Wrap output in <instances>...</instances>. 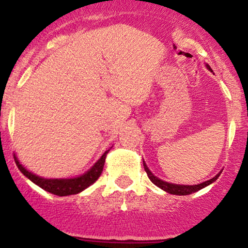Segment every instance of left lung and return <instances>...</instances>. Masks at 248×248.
Instances as JSON below:
<instances>
[{
  "label": "left lung",
  "mask_w": 248,
  "mask_h": 248,
  "mask_svg": "<svg viewBox=\"0 0 248 248\" xmlns=\"http://www.w3.org/2000/svg\"><path fill=\"white\" fill-rule=\"evenodd\" d=\"M207 69L211 70V67L207 65ZM143 167H144V170H146L148 177H149L150 181H152L155 186L161 187V189L164 190V191L171 193V195H178V196H186V195H190V193H192V192L198 191V190L203 189V187L207 186L209 184L213 183V182H215L216 179L219 177V175H220V173H218L217 176H215L213 178L209 179V181L203 182V183H201V184H196V186H178V184H171V183H168V182L162 181V179H158L156 176H154L153 173L150 172V170L148 169L146 164H144V162H143Z\"/></svg>",
  "instance_id": "left-lung-1"
}]
</instances>
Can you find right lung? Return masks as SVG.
<instances>
[{
  "instance_id": "right-lung-1",
  "label": "right lung",
  "mask_w": 248,
  "mask_h": 248,
  "mask_svg": "<svg viewBox=\"0 0 248 248\" xmlns=\"http://www.w3.org/2000/svg\"><path fill=\"white\" fill-rule=\"evenodd\" d=\"M108 152H109V150H106V152L104 153V155L100 157V160L96 162L94 166L91 168L86 173H84V175L76 178L65 179H47L38 177V176L33 175L32 172L28 171V170L19 163L16 156H14V158H15L16 166L18 167L21 172L23 173L24 176H27L30 181H32L33 183L37 184V186H41L42 189H44L45 191L51 192L57 196H69L81 192L82 190L86 189V187L94 183L96 179L99 178V176H100L102 172V169H104L105 158H106Z\"/></svg>"
}]
</instances>
